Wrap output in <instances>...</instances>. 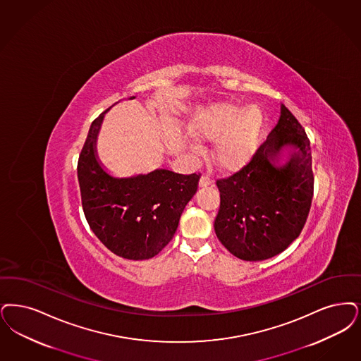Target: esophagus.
<instances>
[{
	"label": "esophagus",
	"mask_w": 361,
	"mask_h": 361,
	"mask_svg": "<svg viewBox=\"0 0 361 361\" xmlns=\"http://www.w3.org/2000/svg\"><path fill=\"white\" fill-rule=\"evenodd\" d=\"M212 178H209L208 176H202L200 177V181H199V185L200 187H209V185H212Z\"/></svg>",
	"instance_id": "esophagus-1"
}]
</instances>
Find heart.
<instances>
[{"label": "heart", "instance_id": "obj_1", "mask_svg": "<svg viewBox=\"0 0 361 361\" xmlns=\"http://www.w3.org/2000/svg\"><path fill=\"white\" fill-rule=\"evenodd\" d=\"M263 116L257 104L240 109L230 102L205 107L193 122L195 134L217 140L215 159L223 168L233 169L245 164L254 153Z\"/></svg>", "mask_w": 361, "mask_h": 361}]
</instances>
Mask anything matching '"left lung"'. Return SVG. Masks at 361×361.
I'll return each instance as SVG.
<instances>
[{
    "instance_id": "1",
    "label": "left lung",
    "mask_w": 361,
    "mask_h": 361,
    "mask_svg": "<svg viewBox=\"0 0 361 361\" xmlns=\"http://www.w3.org/2000/svg\"><path fill=\"white\" fill-rule=\"evenodd\" d=\"M285 147L293 152L279 164ZM216 185L220 208L214 227L217 239L236 258H273L300 236L314 189L312 152L301 123L285 104L276 126L251 161L217 180Z\"/></svg>"
}]
</instances>
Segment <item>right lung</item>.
Listing matches in <instances>:
<instances>
[{
  "label": "right lung",
  "instance_id": "right-lung-1",
  "mask_svg": "<svg viewBox=\"0 0 361 361\" xmlns=\"http://www.w3.org/2000/svg\"><path fill=\"white\" fill-rule=\"evenodd\" d=\"M106 113L91 123L78 161L85 216L111 252L125 259H149L172 240L185 205L197 190L200 174L156 169L119 178L107 173L97 156Z\"/></svg>",
  "mask_w": 361,
  "mask_h": 361
}]
</instances>
